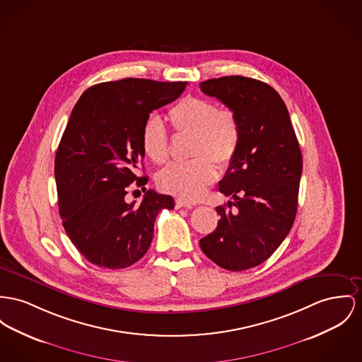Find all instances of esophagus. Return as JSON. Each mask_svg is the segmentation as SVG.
Wrapping results in <instances>:
<instances>
[{
  "label": "esophagus",
  "mask_w": 362,
  "mask_h": 362,
  "mask_svg": "<svg viewBox=\"0 0 362 362\" xmlns=\"http://www.w3.org/2000/svg\"><path fill=\"white\" fill-rule=\"evenodd\" d=\"M182 207H185V209H193L194 204L189 203V202H185V200H181V199H177V200H175V209H182Z\"/></svg>",
  "instance_id": "34e87169"
}]
</instances>
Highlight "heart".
I'll return each instance as SVG.
<instances>
[{
	"mask_svg": "<svg viewBox=\"0 0 362 362\" xmlns=\"http://www.w3.org/2000/svg\"><path fill=\"white\" fill-rule=\"evenodd\" d=\"M169 121L175 133L192 136L189 162L171 163L156 177L163 192L185 200L200 199L217 178V168H228L239 149L240 122L236 114L203 97L188 96L174 104ZM146 158L162 165L169 158V137L160 121L151 117L141 132Z\"/></svg>",
	"mask_w": 362,
	"mask_h": 362,
	"instance_id": "1",
	"label": "heart"
}]
</instances>
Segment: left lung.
Here are the masks:
<instances>
[{"instance_id": "left-lung-1", "label": "left lung", "mask_w": 362, "mask_h": 362, "mask_svg": "<svg viewBox=\"0 0 362 362\" xmlns=\"http://www.w3.org/2000/svg\"><path fill=\"white\" fill-rule=\"evenodd\" d=\"M199 86L232 110L241 129L238 153L219 181L235 210L218 206L221 219L200 248L222 269L240 272L265 262L287 238L298 210L302 153L283 98L265 82L232 75Z\"/></svg>"}]
</instances>
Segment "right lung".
<instances>
[{"instance_id":"right-lung-1","label":"right lung","mask_w":362,"mask_h":362,"mask_svg":"<svg viewBox=\"0 0 362 362\" xmlns=\"http://www.w3.org/2000/svg\"><path fill=\"white\" fill-rule=\"evenodd\" d=\"M187 82L124 78L89 88L74 107L54 158L59 213L67 236L93 265L123 269L144 257L169 194L124 196L144 159L141 132L149 114L184 92Z\"/></svg>"}]
</instances>
